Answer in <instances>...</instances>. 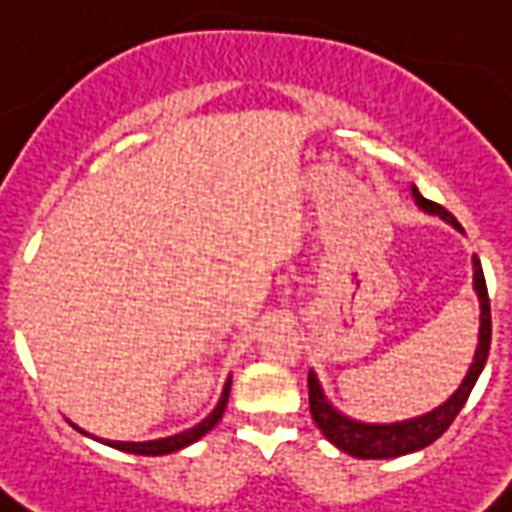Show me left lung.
<instances>
[{
	"instance_id": "left-lung-1",
	"label": "left lung",
	"mask_w": 512,
	"mask_h": 512,
	"mask_svg": "<svg viewBox=\"0 0 512 512\" xmlns=\"http://www.w3.org/2000/svg\"><path fill=\"white\" fill-rule=\"evenodd\" d=\"M413 199L424 213L441 216L443 221H449L455 230L463 232V227L457 224V219L446 210V207L435 205L430 199L418 194V188L413 185ZM474 291L480 299V343L474 352V363L468 366V374L443 405H438L430 413L407 421H393V424H366V421H355V418L343 416L341 410H335L330 405V399L324 396L318 377L310 371L307 374V391H310V416L318 424V430L324 432V438L335 443L341 452L360 460H385V457H399L418 452L424 446H430L432 441H438L443 432L449 430V424L455 421L457 413L466 405L468 393L474 388V382L485 368L488 360V349H491V299H488V285H485V274L477 255H474Z\"/></svg>"
}]
</instances>
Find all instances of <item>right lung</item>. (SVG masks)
I'll list each match as a JSON object with an SVG mask.
<instances>
[{
    "mask_svg": "<svg viewBox=\"0 0 512 512\" xmlns=\"http://www.w3.org/2000/svg\"><path fill=\"white\" fill-rule=\"evenodd\" d=\"M230 385H232V380H227V385H224V393H221V399H219V405L213 407V413H210L207 418H202V421H199L196 427H191V430L177 432V435H171V438H157V441H138V443L135 441H102V443L113 446V449H121V452H130V455H146V457L180 452V449L191 446V443H196L199 438H205L207 432L219 424L221 416H224V407H227V399H230ZM77 430H80V427H77Z\"/></svg>",
    "mask_w": 512,
    "mask_h": 512,
    "instance_id": "add662e5",
    "label": "right lung"
}]
</instances>
